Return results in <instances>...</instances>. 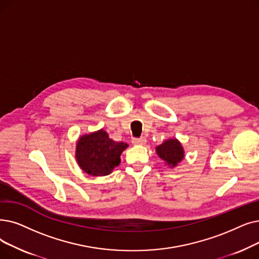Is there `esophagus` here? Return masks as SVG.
<instances>
[{"instance_id": "1", "label": "esophagus", "mask_w": 259, "mask_h": 259, "mask_svg": "<svg viewBox=\"0 0 259 259\" xmlns=\"http://www.w3.org/2000/svg\"><path fill=\"white\" fill-rule=\"evenodd\" d=\"M146 142H147V140H146L145 138H134L132 139V144L133 145H145Z\"/></svg>"}]
</instances>
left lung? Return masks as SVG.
<instances>
[{
  "mask_svg": "<svg viewBox=\"0 0 259 259\" xmlns=\"http://www.w3.org/2000/svg\"><path fill=\"white\" fill-rule=\"evenodd\" d=\"M155 151L169 167H176L184 159V149L177 139L167 140L157 146Z\"/></svg>",
  "mask_w": 259,
  "mask_h": 259,
  "instance_id": "obj_1",
  "label": "left lung"
}]
</instances>
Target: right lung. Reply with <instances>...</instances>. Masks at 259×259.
Listing matches in <instances>:
<instances>
[{
	"instance_id": "1",
	"label": "right lung",
	"mask_w": 259,
	"mask_h": 259,
	"mask_svg": "<svg viewBox=\"0 0 259 259\" xmlns=\"http://www.w3.org/2000/svg\"><path fill=\"white\" fill-rule=\"evenodd\" d=\"M127 147L128 144L111 140L109 134L100 129L79 138L76 145V161L89 175L107 176L119 165L120 154Z\"/></svg>"
}]
</instances>
